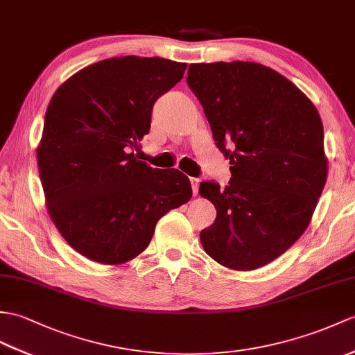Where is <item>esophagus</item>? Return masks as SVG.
<instances>
[{"label": "esophagus", "instance_id": "1", "mask_svg": "<svg viewBox=\"0 0 355 355\" xmlns=\"http://www.w3.org/2000/svg\"><path fill=\"white\" fill-rule=\"evenodd\" d=\"M200 178H191V184H192V192L193 195L198 193V189H200Z\"/></svg>", "mask_w": 355, "mask_h": 355}]
</instances>
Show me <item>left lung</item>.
I'll use <instances>...</instances> for the list:
<instances>
[{
	"mask_svg": "<svg viewBox=\"0 0 355 355\" xmlns=\"http://www.w3.org/2000/svg\"><path fill=\"white\" fill-rule=\"evenodd\" d=\"M186 80L232 163L228 186H200L216 207L202 248L230 269L265 266L306 232L324 191L322 121L292 81L259 63H193Z\"/></svg>",
	"mask_w": 355,
	"mask_h": 355,
	"instance_id": "1",
	"label": "left lung"
}]
</instances>
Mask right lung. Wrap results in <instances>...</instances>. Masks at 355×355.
<instances>
[{"instance_id":"1","label":"right lung","mask_w":355,"mask_h":355,"mask_svg":"<svg viewBox=\"0 0 355 355\" xmlns=\"http://www.w3.org/2000/svg\"><path fill=\"white\" fill-rule=\"evenodd\" d=\"M186 68L162 57H112L73 73L49 101L39 175L49 218L86 259H135L159 219L192 198L183 172L151 168L131 153L150 131L154 103Z\"/></svg>"}]
</instances>
